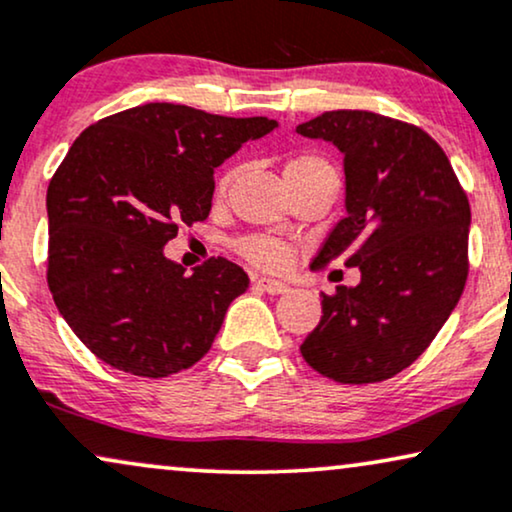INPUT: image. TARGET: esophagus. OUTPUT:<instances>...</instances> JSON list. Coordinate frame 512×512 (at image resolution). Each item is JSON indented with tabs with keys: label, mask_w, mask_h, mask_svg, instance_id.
Instances as JSON below:
<instances>
[{
	"label": "esophagus",
	"mask_w": 512,
	"mask_h": 512,
	"mask_svg": "<svg viewBox=\"0 0 512 512\" xmlns=\"http://www.w3.org/2000/svg\"><path fill=\"white\" fill-rule=\"evenodd\" d=\"M255 286L262 288L264 293H269V295H281V293H286V290H288L286 283L274 281V278H255Z\"/></svg>",
	"instance_id": "1"
}]
</instances>
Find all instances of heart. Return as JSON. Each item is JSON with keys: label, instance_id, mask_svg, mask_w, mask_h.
Here are the masks:
<instances>
[{"label": "heart", "instance_id": "obj_1", "mask_svg": "<svg viewBox=\"0 0 512 512\" xmlns=\"http://www.w3.org/2000/svg\"><path fill=\"white\" fill-rule=\"evenodd\" d=\"M238 167H229L222 177L217 179L215 184V198L217 200H224L226 193H229L231 184H234L236 177H238ZM283 177L288 179H300V177H326V179H333L335 184H338V177H335V170L331 165H328V160H323L321 155H314V153H302L297 155V158L290 160L286 165V170H283ZM238 252L245 257V260L255 264V267H262V269H283L290 260V252L286 245L281 241H276V238H269V236H248L243 238L241 243H238Z\"/></svg>", "mask_w": 512, "mask_h": 512}]
</instances>
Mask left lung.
Wrapping results in <instances>:
<instances>
[{
	"label": "left lung",
	"mask_w": 512,
	"mask_h": 512,
	"mask_svg": "<svg viewBox=\"0 0 512 512\" xmlns=\"http://www.w3.org/2000/svg\"><path fill=\"white\" fill-rule=\"evenodd\" d=\"M297 134L345 155V208L312 269L345 262L359 286L321 295L304 361L335 383L366 385L411 366L468 281L470 203L428 132L371 111H328Z\"/></svg>",
	"instance_id": "left-lung-1"
}]
</instances>
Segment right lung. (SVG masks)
I'll return each mask as SVG.
<instances>
[{"instance_id":"right-lung-1","label":"right lung","mask_w":512,"mask_h":512,"mask_svg":"<svg viewBox=\"0 0 512 512\" xmlns=\"http://www.w3.org/2000/svg\"><path fill=\"white\" fill-rule=\"evenodd\" d=\"M274 127L269 118L146 103L75 139L47 189V283L101 361L167 378L208 354L250 278L224 257L186 274L163 248L179 226L208 219L215 167Z\"/></svg>"}]
</instances>
